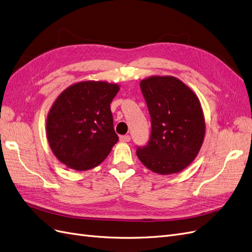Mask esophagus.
<instances>
[{
    "label": "esophagus",
    "mask_w": 252,
    "mask_h": 252,
    "mask_svg": "<svg viewBox=\"0 0 252 252\" xmlns=\"http://www.w3.org/2000/svg\"><path fill=\"white\" fill-rule=\"evenodd\" d=\"M119 139L121 142H129V140H131V137H129L128 135H124V136H120Z\"/></svg>",
    "instance_id": "esophagus-1"
}]
</instances>
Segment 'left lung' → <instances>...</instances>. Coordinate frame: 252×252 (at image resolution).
I'll list each match as a JSON object with an SVG mask.
<instances>
[{"mask_svg":"<svg viewBox=\"0 0 252 252\" xmlns=\"http://www.w3.org/2000/svg\"><path fill=\"white\" fill-rule=\"evenodd\" d=\"M151 115L148 145L138 148L137 157L152 172L177 174L199 154L205 136L201 102L191 89L174 76L153 75L140 82Z\"/></svg>","mask_w":252,"mask_h":252,"instance_id":"1","label":"left lung"}]
</instances>
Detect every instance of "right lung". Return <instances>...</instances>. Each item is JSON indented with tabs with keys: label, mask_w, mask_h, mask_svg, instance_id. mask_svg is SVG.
Here are the masks:
<instances>
[{
	"label": "right lung",
	"mask_w": 252,
	"mask_h": 252,
	"mask_svg": "<svg viewBox=\"0 0 252 252\" xmlns=\"http://www.w3.org/2000/svg\"><path fill=\"white\" fill-rule=\"evenodd\" d=\"M119 85L85 80L58 96L48 113L46 132L54 156L75 170H88L108 157L118 141L111 102Z\"/></svg>",
	"instance_id": "obj_1"
}]
</instances>
